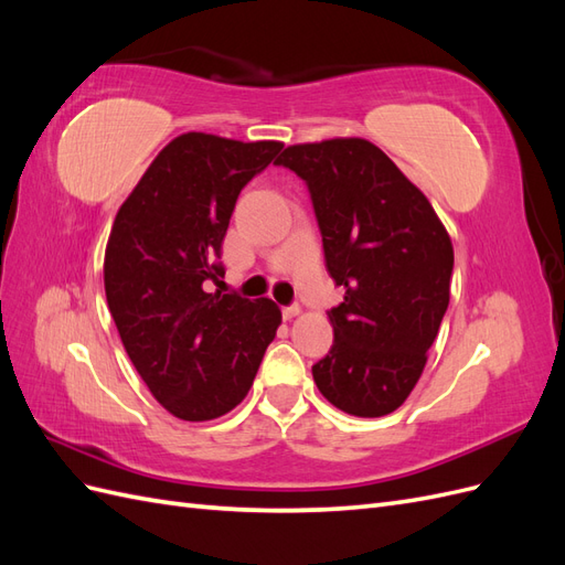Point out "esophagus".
Listing matches in <instances>:
<instances>
[{"label":"esophagus","mask_w":565,"mask_h":565,"mask_svg":"<svg viewBox=\"0 0 565 565\" xmlns=\"http://www.w3.org/2000/svg\"><path fill=\"white\" fill-rule=\"evenodd\" d=\"M299 313H301V306H299V303L285 306V309H282V316H285V320H292V318H297Z\"/></svg>","instance_id":"esophagus-1"}]
</instances>
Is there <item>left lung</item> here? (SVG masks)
Listing matches in <instances>:
<instances>
[{"instance_id":"1","label":"left lung","mask_w":565,"mask_h":565,"mask_svg":"<svg viewBox=\"0 0 565 565\" xmlns=\"http://www.w3.org/2000/svg\"><path fill=\"white\" fill-rule=\"evenodd\" d=\"M309 185L324 264L344 301L318 391L353 417H384L419 382L448 311L452 243L431 202L367 139L287 146L276 160Z\"/></svg>"}]
</instances>
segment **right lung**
<instances>
[{
  "instance_id": "add662e5",
  "label": "right lung",
  "mask_w": 565,
  "mask_h": 565,
  "mask_svg": "<svg viewBox=\"0 0 565 565\" xmlns=\"http://www.w3.org/2000/svg\"><path fill=\"white\" fill-rule=\"evenodd\" d=\"M280 148L181 134L113 221L104 262L108 309L136 372L179 419H216L243 403L282 322L273 299L204 289L224 276L221 243L237 195Z\"/></svg>"
}]
</instances>
